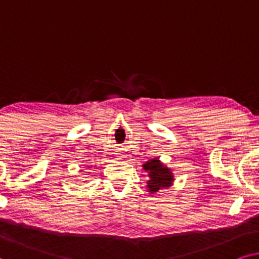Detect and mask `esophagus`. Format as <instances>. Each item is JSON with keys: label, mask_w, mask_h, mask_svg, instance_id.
<instances>
[{"label": "esophagus", "mask_w": 259, "mask_h": 259, "mask_svg": "<svg viewBox=\"0 0 259 259\" xmlns=\"http://www.w3.org/2000/svg\"><path fill=\"white\" fill-rule=\"evenodd\" d=\"M117 157V160H122V157H124V156H122V155H118V156H116Z\"/></svg>", "instance_id": "34e87169"}]
</instances>
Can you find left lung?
Segmentation results:
<instances>
[{
    "mask_svg": "<svg viewBox=\"0 0 259 259\" xmlns=\"http://www.w3.org/2000/svg\"><path fill=\"white\" fill-rule=\"evenodd\" d=\"M143 169L148 171L149 180L147 182V187L151 194L158 192L160 189L169 187L173 184V173L169 168L162 164V162L158 158L147 161L143 164Z\"/></svg>",
    "mask_w": 259,
    "mask_h": 259,
    "instance_id": "1",
    "label": "left lung"
}]
</instances>
